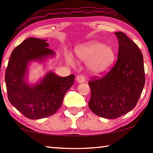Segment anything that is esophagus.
<instances>
[{"mask_svg": "<svg viewBox=\"0 0 153 153\" xmlns=\"http://www.w3.org/2000/svg\"><path fill=\"white\" fill-rule=\"evenodd\" d=\"M76 81L78 83H83L85 82V77L82 75H79L76 77Z\"/></svg>", "mask_w": 153, "mask_h": 153, "instance_id": "34e87169", "label": "esophagus"}]
</instances>
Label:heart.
I'll return each instance as SVG.
<instances>
[{
    "label": "heart",
    "mask_w": 153,
    "mask_h": 153,
    "mask_svg": "<svg viewBox=\"0 0 153 153\" xmlns=\"http://www.w3.org/2000/svg\"><path fill=\"white\" fill-rule=\"evenodd\" d=\"M76 53L80 60L87 61L90 70L97 75L109 70L115 59V53L112 48L95 41L77 46ZM66 61L72 65L74 64V59L70 54L67 55Z\"/></svg>",
    "instance_id": "heart-1"
}]
</instances>
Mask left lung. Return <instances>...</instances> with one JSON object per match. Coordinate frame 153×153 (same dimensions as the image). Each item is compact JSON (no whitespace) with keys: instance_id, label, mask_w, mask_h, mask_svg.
Wrapping results in <instances>:
<instances>
[{"instance_id":"8db88e82","label":"left lung","mask_w":153,"mask_h":153,"mask_svg":"<svg viewBox=\"0 0 153 153\" xmlns=\"http://www.w3.org/2000/svg\"><path fill=\"white\" fill-rule=\"evenodd\" d=\"M115 34L119 40L117 62L105 76L88 82V107L106 119L120 117L133 109L145 84L143 56L138 46L124 33Z\"/></svg>"}]
</instances>
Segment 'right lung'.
Masks as SVG:
<instances>
[{
    "mask_svg": "<svg viewBox=\"0 0 153 153\" xmlns=\"http://www.w3.org/2000/svg\"><path fill=\"white\" fill-rule=\"evenodd\" d=\"M46 40L29 38L13 51L5 73L9 102L30 120L45 118L55 114L63 97L74 84L75 76L59 77L49 71L34 85L26 82L27 67L31 61H43L55 55Z\"/></svg>",
    "mask_w": 153,
    "mask_h": 153,
    "instance_id": "1",
    "label": "right lung"
}]
</instances>
